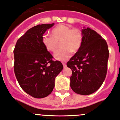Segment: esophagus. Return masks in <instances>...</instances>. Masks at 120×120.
I'll use <instances>...</instances> for the list:
<instances>
[{"mask_svg": "<svg viewBox=\"0 0 120 120\" xmlns=\"http://www.w3.org/2000/svg\"><path fill=\"white\" fill-rule=\"evenodd\" d=\"M63 66L64 68H66V67H67V65H66V64L64 63H63Z\"/></svg>", "mask_w": 120, "mask_h": 120, "instance_id": "34e87169", "label": "esophagus"}]
</instances>
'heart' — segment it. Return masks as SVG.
Returning a JSON list of instances; mask_svg holds the SVG:
<instances>
[{
    "mask_svg": "<svg viewBox=\"0 0 120 120\" xmlns=\"http://www.w3.org/2000/svg\"><path fill=\"white\" fill-rule=\"evenodd\" d=\"M51 36L45 35L42 43L49 52L54 53L57 49L59 43L62 49L54 54V59L64 61L69 59L71 52L75 53L81 48L83 41V35L78 29H71L66 24H59L51 31Z\"/></svg>",
    "mask_w": 120,
    "mask_h": 120,
    "instance_id": "1",
    "label": "heart"
}]
</instances>
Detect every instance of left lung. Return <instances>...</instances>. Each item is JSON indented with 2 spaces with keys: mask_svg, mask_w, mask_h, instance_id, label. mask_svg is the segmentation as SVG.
Returning a JSON list of instances; mask_svg holds the SVG:
<instances>
[{
  "mask_svg": "<svg viewBox=\"0 0 120 120\" xmlns=\"http://www.w3.org/2000/svg\"><path fill=\"white\" fill-rule=\"evenodd\" d=\"M81 48L70 59L67 67L72 70L70 87L75 93L89 95L104 82L107 71L109 51L106 41L89 27L81 30Z\"/></svg>",
  "mask_w": 120,
  "mask_h": 120,
  "instance_id": "obj_1",
  "label": "left lung"
}]
</instances>
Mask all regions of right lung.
<instances>
[{"mask_svg":"<svg viewBox=\"0 0 120 120\" xmlns=\"http://www.w3.org/2000/svg\"><path fill=\"white\" fill-rule=\"evenodd\" d=\"M54 24H38L29 29L17 40L13 51L17 81L34 98H44L52 92L56 77L63 68L60 61L52 60L42 43L43 34Z\"/></svg>","mask_w":120,"mask_h":120,"instance_id":"1","label":"right lung"}]
</instances>
